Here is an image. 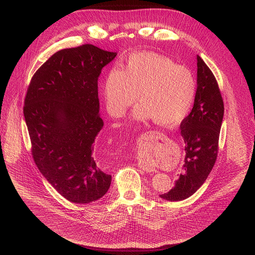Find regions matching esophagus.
<instances>
[{
    "label": "esophagus",
    "mask_w": 255,
    "mask_h": 255,
    "mask_svg": "<svg viewBox=\"0 0 255 255\" xmlns=\"http://www.w3.org/2000/svg\"><path fill=\"white\" fill-rule=\"evenodd\" d=\"M138 166H139L141 169H143V170H145V171H147V172H153V171H155V167H154L151 163L139 162Z\"/></svg>",
    "instance_id": "obj_1"
}]
</instances>
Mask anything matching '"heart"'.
<instances>
[{
    "label": "heart",
    "mask_w": 255,
    "mask_h": 255,
    "mask_svg": "<svg viewBox=\"0 0 255 255\" xmlns=\"http://www.w3.org/2000/svg\"><path fill=\"white\" fill-rule=\"evenodd\" d=\"M192 71L171 59L151 53L137 52L129 56L119 70L109 72L104 84L108 110L122 117L138 100L133 113L137 121L154 119L161 126H173L189 114L196 96Z\"/></svg>",
    "instance_id": "b5f03b06"
}]
</instances>
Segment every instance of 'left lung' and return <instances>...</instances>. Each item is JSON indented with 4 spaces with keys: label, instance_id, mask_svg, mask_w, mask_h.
Instances as JSON below:
<instances>
[{
    "label": "left lung",
    "instance_id": "8db88e82",
    "mask_svg": "<svg viewBox=\"0 0 255 255\" xmlns=\"http://www.w3.org/2000/svg\"><path fill=\"white\" fill-rule=\"evenodd\" d=\"M197 92L194 107L180 123L185 142V163L174 187L160 195L166 201H183L205 183L218 154V143L224 115V103L211 69L198 55Z\"/></svg>",
    "mask_w": 255,
    "mask_h": 255
}]
</instances>
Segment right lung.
<instances>
[{"label":"right lung","mask_w":255,"mask_h":255,"mask_svg":"<svg viewBox=\"0 0 255 255\" xmlns=\"http://www.w3.org/2000/svg\"><path fill=\"white\" fill-rule=\"evenodd\" d=\"M116 55L92 44L59 50L35 72L25 97L33 159L48 183L76 204L101 199L111 185L112 176L94 156V143L104 126L98 79Z\"/></svg>","instance_id":"add662e5"}]
</instances>
